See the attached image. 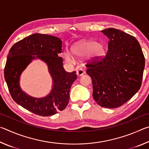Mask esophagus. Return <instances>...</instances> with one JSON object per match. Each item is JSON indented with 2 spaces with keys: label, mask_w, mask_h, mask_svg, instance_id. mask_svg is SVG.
Returning a JSON list of instances; mask_svg holds the SVG:
<instances>
[{
  "label": "esophagus",
  "mask_w": 149,
  "mask_h": 149,
  "mask_svg": "<svg viewBox=\"0 0 149 149\" xmlns=\"http://www.w3.org/2000/svg\"><path fill=\"white\" fill-rule=\"evenodd\" d=\"M85 74V71L83 69H79L77 70V75L78 76H81Z\"/></svg>",
  "instance_id": "obj_1"
}]
</instances>
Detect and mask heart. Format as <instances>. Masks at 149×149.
<instances>
[{
  "instance_id": "obj_1",
  "label": "heart",
  "mask_w": 149,
  "mask_h": 149,
  "mask_svg": "<svg viewBox=\"0 0 149 149\" xmlns=\"http://www.w3.org/2000/svg\"><path fill=\"white\" fill-rule=\"evenodd\" d=\"M72 52L75 57H84L89 54L90 58L92 60L101 58L106 53L104 45L98 44L91 40H84L75 43L73 45ZM64 58L67 62H72L73 60L72 56L68 52L65 53Z\"/></svg>"
}]
</instances>
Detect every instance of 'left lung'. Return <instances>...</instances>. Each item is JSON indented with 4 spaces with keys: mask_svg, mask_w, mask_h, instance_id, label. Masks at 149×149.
<instances>
[{
    "mask_svg": "<svg viewBox=\"0 0 149 149\" xmlns=\"http://www.w3.org/2000/svg\"><path fill=\"white\" fill-rule=\"evenodd\" d=\"M109 39L106 56L86 64L91 77L93 97L100 107L118 108L128 101L141 86L145 60L132 35L119 29L101 31Z\"/></svg>",
    "mask_w": 149,
    "mask_h": 149,
    "instance_id": "8db88e82",
    "label": "left lung"
}]
</instances>
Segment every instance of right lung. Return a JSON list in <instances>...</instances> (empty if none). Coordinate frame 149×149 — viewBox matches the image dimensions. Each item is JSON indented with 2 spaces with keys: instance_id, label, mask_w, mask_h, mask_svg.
<instances>
[{
  "instance_id": "add662e5",
  "label": "right lung",
  "mask_w": 149,
  "mask_h": 149,
  "mask_svg": "<svg viewBox=\"0 0 149 149\" xmlns=\"http://www.w3.org/2000/svg\"><path fill=\"white\" fill-rule=\"evenodd\" d=\"M62 42L56 37L35 33L15 43L10 50L4 68V78L12 99L33 114L50 116L65 109L69 102L70 91L77 79L75 71L67 72L63 67ZM39 58L48 65L54 81L50 94L43 98L30 97L22 91L19 77L32 59Z\"/></svg>"
}]
</instances>
